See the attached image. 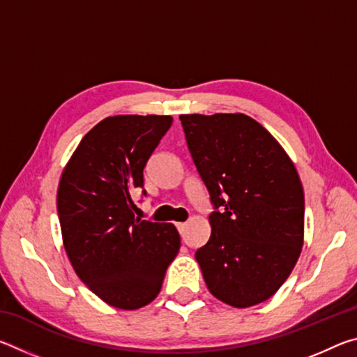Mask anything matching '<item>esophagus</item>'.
Instances as JSON below:
<instances>
[{
  "instance_id": "esophagus-1",
  "label": "esophagus",
  "mask_w": 357,
  "mask_h": 357,
  "mask_svg": "<svg viewBox=\"0 0 357 357\" xmlns=\"http://www.w3.org/2000/svg\"><path fill=\"white\" fill-rule=\"evenodd\" d=\"M176 227H178V229H179V233H181V234H184V233H185L187 223H184V222H181V223H176Z\"/></svg>"
}]
</instances>
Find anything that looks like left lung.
<instances>
[{"label":"left lung","mask_w":357,"mask_h":357,"mask_svg":"<svg viewBox=\"0 0 357 357\" xmlns=\"http://www.w3.org/2000/svg\"><path fill=\"white\" fill-rule=\"evenodd\" d=\"M187 146L209 192L211 238L195 252L206 287L245 309L269 299L304 244V190L279 142L243 113L181 114Z\"/></svg>","instance_id":"8db88e82"}]
</instances>
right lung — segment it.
I'll use <instances>...</instances> for the list:
<instances>
[{
    "label": "right lung",
    "instance_id": "obj_1",
    "mask_svg": "<svg viewBox=\"0 0 357 357\" xmlns=\"http://www.w3.org/2000/svg\"><path fill=\"white\" fill-rule=\"evenodd\" d=\"M172 123V116L157 114L102 119L82 138L59 179L58 217L72 268L116 309L135 310L154 301L181 247L173 223L140 220L132 202Z\"/></svg>",
    "mask_w": 357,
    "mask_h": 357
}]
</instances>
